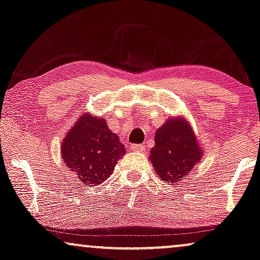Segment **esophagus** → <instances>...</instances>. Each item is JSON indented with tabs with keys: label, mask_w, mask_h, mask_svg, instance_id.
I'll list each match as a JSON object with an SVG mask.
<instances>
[{
	"label": "esophagus",
	"mask_w": 260,
	"mask_h": 260,
	"mask_svg": "<svg viewBox=\"0 0 260 260\" xmlns=\"http://www.w3.org/2000/svg\"><path fill=\"white\" fill-rule=\"evenodd\" d=\"M131 150L136 151V152H144L145 150H146V147H145L144 145L134 144V145H131Z\"/></svg>",
	"instance_id": "1"
}]
</instances>
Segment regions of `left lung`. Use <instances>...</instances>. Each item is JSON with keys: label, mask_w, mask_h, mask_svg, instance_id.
I'll return each instance as SVG.
<instances>
[{"label": "left lung", "mask_w": 260, "mask_h": 260, "mask_svg": "<svg viewBox=\"0 0 260 260\" xmlns=\"http://www.w3.org/2000/svg\"><path fill=\"white\" fill-rule=\"evenodd\" d=\"M201 157L202 148L197 145L195 134L186 121L174 117L155 132L150 159L155 172L166 183L176 184L184 178Z\"/></svg>", "instance_id": "1"}]
</instances>
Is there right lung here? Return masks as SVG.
Here are the masks:
<instances>
[{
	"instance_id": "right-lung-1",
	"label": "right lung",
	"mask_w": 260,
	"mask_h": 260,
	"mask_svg": "<svg viewBox=\"0 0 260 260\" xmlns=\"http://www.w3.org/2000/svg\"><path fill=\"white\" fill-rule=\"evenodd\" d=\"M124 153L122 143L109 129L105 119L90 114L76 121L61 145L64 164L86 184L106 181Z\"/></svg>"
}]
</instances>
